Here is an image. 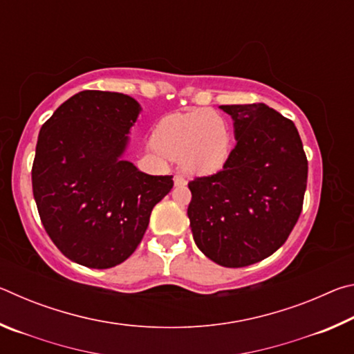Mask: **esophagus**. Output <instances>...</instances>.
<instances>
[{"label":"esophagus","instance_id":"1","mask_svg":"<svg viewBox=\"0 0 354 354\" xmlns=\"http://www.w3.org/2000/svg\"><path fill=\"white\" fill-rule=\"evenodd\" d=\"M173 183H175L176 187H179V185L187 184V181H185V179L181 175H175V178H173Z\"/></svg>","mask_w":354,"mask_h":354}]
</instances>
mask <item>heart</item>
<instances>
[{
	"mask_svg": "<svg viewBox=\"0 0 354 354\" xmlns=\"http://www.w3.org/2000/svg\"><path fill=\"white\" fill-rule=\"evenodd\" d=\"M231 128L225 117L212 109H194L165 117L156 131L153 149L181 164L194 175L220 170L231 153Z\"/></svg>",
	"mask_w": 354,
	"mask_h": 354,
	"instance_id": "obj_1",
	"label": "heart"
}]
</instances>
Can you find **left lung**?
I'll use <instances>...</instances> for the list:
<instances>
[{
	"instance_id": "obj_1",
	"label": "left lung",
	"mask_w": 354,
	"mask_h": 354,
	"mask_svg": "<svg viewBox=\"0 0 354 354\" xmlns=\"http://www.w3.org/2000/svg\"><path fill=\"white\" fill-rule=\"evenodd\" d=\"M236 147L223 169L189 183L194 241L218 266L239 268L273 254L301 214L308 159L292 120L263 103L220 106Z\"/></svg>"
}]
</instances>
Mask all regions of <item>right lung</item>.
Instances as JSON below:
<instances>
[{
    "label": "right lung",
    "mask_w": 354,
    "mask_h": 354,
    "mask_svg": "<svg viewBox=\"0 0 354 354\" xmlns=\"http://www.w3.org/2000/svg\"><path fill=\"white\" fill-rule=\"evenodd\" d=\"M140 104L117 92L84 91L57 107L39 133L32 194L45 231L70 261L115 267L134 253L173 176L123 160Z\"/></svg>",
    "instance_id": "add662e5"
}]
</instances>
